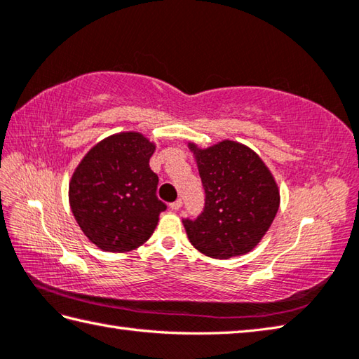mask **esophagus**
I'll return each mask as SVG.
<instances>
[{
    "label": "esophagus",
    "instance_id": "1",
    "mask_svg": "<svg viewBox=\"0 0 359 359\" xmlns=\"http://www.w3.org/2000/svg\"><path fill=\"white\" fill-rule=\"evenodd\" d=\"M182 203H184V202H182V199L174 201V202H171V203H170V208L172 210V212H177V210L182 207Z\"/></svg>",
    "mask_w": 359,
    "mask_h": 359
}]
</instances>
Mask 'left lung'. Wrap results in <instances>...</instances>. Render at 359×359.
I'll list each match as a JSON object with an SVG mask.
<instances>
[{
	"label": "left lung",
	"instance_id": "obj_1",
	"mask_svg": "<svg viewBox=\"0 0 359 359\" xmlns=\"http://www.w3.org/2000/svg\"><path fill=\"white\" fill-rule=\"evenodd\" d=\"M189 147L196 154L205 191L199 216L182 219L189 243L212 258L248 254L278 212L276 180L262 158L240 143L227 140L208 149Z\"/></svg>",
	"mask_w": 359,
	"mask_h": 359
}]
</instances>
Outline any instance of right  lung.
<instances>
[{"label":"right lung","mask_w":359,"mask_h":359,"mask_svg":"<svg viewBox=\"0 0 359 359\" xmlns=\"http://www.w3.org/2000/svg\"><path fill=\"white\" fill-rule=\"evenodd\" d=\"M156 146L135 132L105 138L91 149L69 182V205L91 243L129 252L149 240L166 203L157 198L158 175L149 158Z\"/></svg>","instance_id":"add662e5"}]
</instances>
